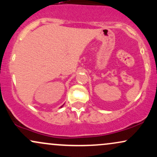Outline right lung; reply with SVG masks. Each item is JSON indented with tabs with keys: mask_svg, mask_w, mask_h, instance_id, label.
<instances>
[{
	"mask_svg": "<svg viewBox=\"0 0 157 157\" xmlns=\"http://www.w3.org/2000/svg\"><path fill=\"white\" fill-rule=\"evenodd\" d=\"M61 107H62V106H61Z\"/></svg>",
	"mask_w": 157,
	"mask_h": 157,
	"instance_id": "1",
	"label": "right lung"
}]
</instances>
